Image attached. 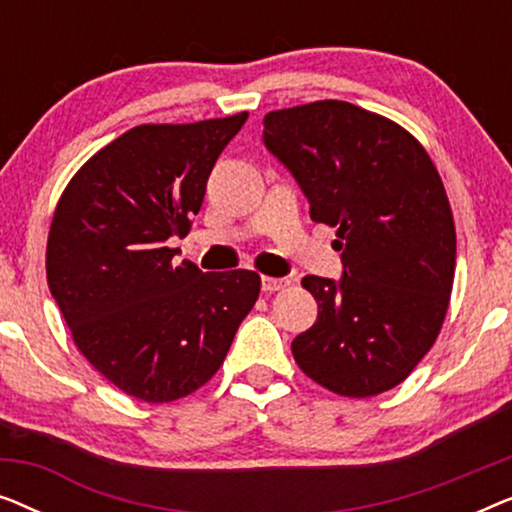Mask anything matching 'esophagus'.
I'll return each mask as SVG.
<instances>
[{
	"instance_id": "34e87169",
	"label": "esophagus",
	"mask_w": 512,
	"mask_h": 512,
	"mask_svg": "<svg viewBox=\"0 0 512 512\" xmlns=\"http://www.w3.org/2000/svg\"><path fill=\"white\" fill-rule=\"evenodd\" d=\"M289 286V279L286 277H263L261 279V289L265 293H272V291H282Z\"/></svg>"
}]
</instances>
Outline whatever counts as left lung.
<instances>
[{
  "label": "left lung",
  "mask_w": 512,
  "mask_h": 512,
  "mask_svg": "<svg viewBox=\"0 0 512 512\" xmlns=\"http://www.w3.org/2000/svg\"><path fill=\"white\" fill-rule=\"evenodd\" d=\"M263 142L338 228L342 279L307 275L317 321L291 342L328 391L368 398L408 377L443 328L457 263L450 200L424 146L356 104L319 100L270 111Z\"/></svg>",
  "instance_id": "obj_1"
}]
</instances>
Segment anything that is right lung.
Returning <instances> with one entry per match:
<instances>
[{"mask_svg": "<svg viewBox=\"0 0 512 512\" xmlns=\"http://www.w3.org/2000/svg\"><path fill=\"white\" fill-rule=\"evenodd\" d=\"M247 116L137 125L97 151L55 207L51 296L90 366L139 401H177L212 380L261 293L256 272H202L167 247L188 235Z\"/></svg>", "mask_w": 512, "mask_h": 512, "instance_id": "obj_1", "label": "right lung"}]
</instances>
